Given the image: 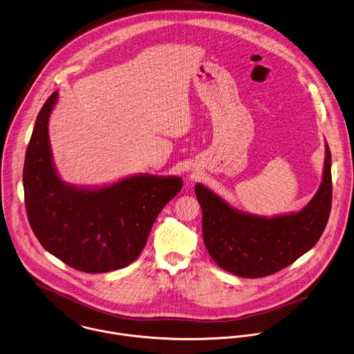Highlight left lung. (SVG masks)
Instances as JSON below:
<instances>
[{
	"label": "left lung",
	"instance_id": "left-lung-1",
	"mask_svg": "<svg viewBox=\"0 0 354 354\" xmlns=\"http://www.w3.org/2000/svg\"><path fill=\"white\" fill-rule=\"evenodd\" d=\"M203 208V236L213 261L241 278L281 271L320 239L331 211V153L326 142L323 178L313 198L298 212L272 217L243 212L203 183L196 185Z\"/></svg>",
	"mask_w": 354,
	"mask_h": 354
}]
</instances>
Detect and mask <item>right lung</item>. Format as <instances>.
I'll return each mask as SVG.
<instances>
[{"label": "right lung", "instance_id": "obj_1", "mask_svg": "<svg viewBox=\"0 0 354 354\" xmlns=\"http://www.w3.org/2000/svg\"><path fill=\"white\" fill-rule=\"evenodd\" d=\"M55 91L37 116L26 151L23 187L30 225L55 257L82 272L130 266L158 213L182 189L179 176L137 174L106 186L79 187L57 174L49 141Z\"/></svg>", "mask_w": 354, "mask_h": 354}]
</instances>
